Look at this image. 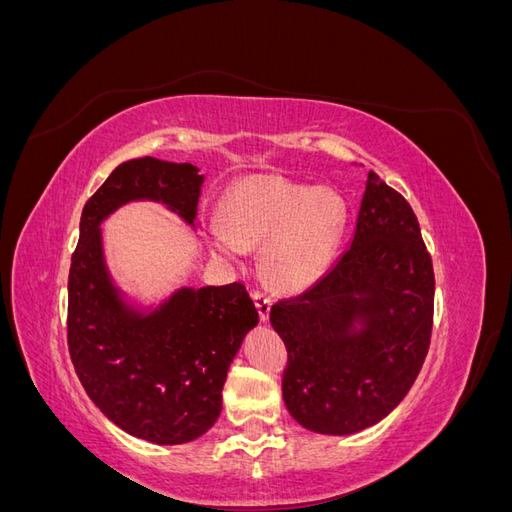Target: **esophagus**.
Here are the masks:
<instances>
[{"label": "esophagus", "mask_w": 512, "mask_h": 512, "mask_svg": "<svg viewBox=\"0 0 512 512\" xmlns=\"http://www.w3.org/2000/svg\"><path fill=\"white\" fill-rule=\"evenodd\" d=\"M252 297H254V301H256L260 320L267 322V320H269V312H271V305H273V299L269 297V294H267L265 290H254Z\"/></svg>", "instance_id": "esophagus-1"}]
</instances>
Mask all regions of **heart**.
<instances>
[{
    "mask_svg": "<svg viewBox=\"0 0 512 512\" xmlns=\"http://www.w3.org/2000/svg\"><path fill=\"white\" fill-rule=\"evenodd\" d=\"M344 198L277 173L239 179L224 196L222 220L207 228L213 252L239 260L265 242L271 280L301 290L327 273L346 230Z\"/></svg>",
    "mask_w": 512,
    "mask_h": 512,
    "instance_id": "1",
    "label": "heart"
}]
</instances>
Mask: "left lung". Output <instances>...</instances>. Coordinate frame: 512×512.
<instances>
[{"mask_svg":"<svg viewBox=\"0 0 512 512\" xmlns=\"http://www.w3.org/2000/svg\"><path fill=\"white\" fill-rule=\"evenodd\" d=\"M433 290L410 203L371 170L348 250L312 288L271 307L288 350L282 393L294 421L348 436L397 408L429 350Z\"/></svg>","mask_w":512,"mask_h":512,"instance_id":"8db88e82","label":"left lung"}]
</instances>
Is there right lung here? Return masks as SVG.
<instances>
[{
  "instance_id": "add662e5",
  "label": "right lung",
  "mask_w": 512,
  "mask_h": 512,
  "mask_svg": "<svg viewBox=\"0 0 512 512\" xmlns=\"http://www.w3.org/2000/svg\"><path fill=\"white\" fill-rule=\"evenodd\" d=\"M203 179L188 162L119 164L83 207L68 275L76 376L106 418L153 444L196 440L218 421L228 367L258 312L241 282L181 288L153 312H138L106 271L100 224L130 200H156L194 224Z\"/></svg>"
}]
</instances>
